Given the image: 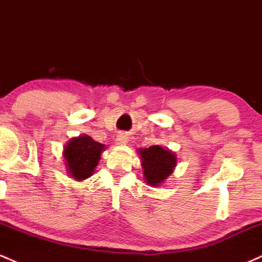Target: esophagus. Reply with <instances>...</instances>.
Segmentation results:
<instances>
[{"label":"esophagus","instance_id":"34e87169","mask_svg":"<svg viewBox=\"0 0 262 262\" xmlns=\"http://www.w3.org/2000/svg\"><path fill=\"white\" fill-rule=\"evenodd\" d=\"M116 143L117 144H125V143H128V137L125 134H119V135H117V138H116Z\"/></svg>","mask_w":262,"mask_h":262}]
</instances>
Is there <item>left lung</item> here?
<instances>
[{"label": "left lung", "mask_w": 262, "mask_h": 262, "mask_svg": "<svg viewBox=\"0 0 262 262\" xmlns=\"http://www.w3.org/2000/svg\"><path fill=\"white\" fill-rule=\"evenodd\" d=\"M141 158L144 179L150 186H160L173 172L176 166V155L169 149L152 145L138 150Z\"/></svg>", "instance_id": "8db88e82"}]
</instances>
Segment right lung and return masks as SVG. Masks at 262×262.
<instances>
[{
    "label": "right lung",
    "instance_id": "right-lung-1",
    "mask_svg": "<svg viewBox=\"0 0 262 262\" xmlns=\"http://www.w3.org/2000/svg\"><path fill=\"white\" fill-rule=\"evenodd\" d=\"M106 149L103 144L95 141L89 135H80L69 140L64 148V158L69 175L76 181L92 175L100 161L101 152Z\"/></svg>",
    "mask_w": 262,
    "mask_h": 262
}]
</instances>
